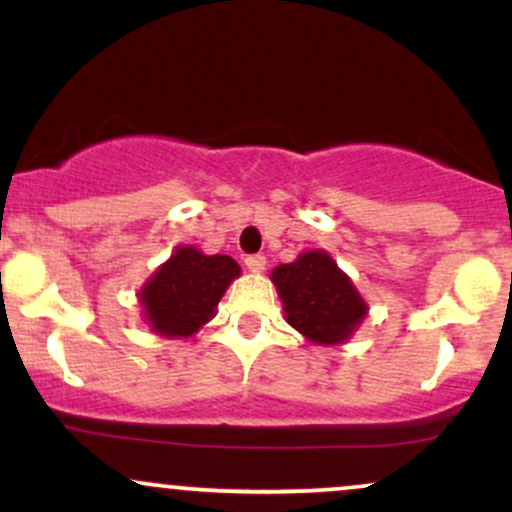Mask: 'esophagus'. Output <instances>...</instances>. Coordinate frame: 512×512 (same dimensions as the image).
Listing matches in <instances>:
<instances>
[{
	"label": "esophagus",
	"instance_id": "esophagus-1",
	"mask_svg": "<svg viewBox=\"0 0 512 512\" xmlns=\"http://www.w3.org/2000/svg\"><path fill=\"white\" fill-rule=\"evenodd\" d=\"M245 264H248V269L252 274H260V272H264V267H267V257L250 255V257H245Z\"/></svg>",
	"mask_w": 512,
	"mask_h": 512
}]
</instances>
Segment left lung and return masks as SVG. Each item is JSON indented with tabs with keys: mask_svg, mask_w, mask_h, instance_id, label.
I'll list each match as a JSON object with an SVG mask.
<instances>
[{
	"mask_svg": "<svg viewBox=\"0 0 512 512\" xmlns=\"http://www.w3.org/2000/svg\"><path fill=\"white\" fill-rule=\"evenodd\" d=\"M286 322L317 346L349 342L368 315V303L349 274L325 250H305L272 269Z\"/></svg>",
	"mask_w": 512,
	"mask_h": 512,
	"instance_id": "obj_1",
	"label": "left lung"
}]
</instances>
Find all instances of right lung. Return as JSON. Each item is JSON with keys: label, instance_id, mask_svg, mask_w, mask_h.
Wrapping results in <instances>:
<instances>
[{"label": "right lung", "instance_id": "add662e5", "mask_svg": "<svg viewBox=\"0 0 512 512\" xmlns=\"http://www.w3.org/2000/svg\"><path fill=\"white\" fill-rule=\"evenodd\" d=\"M238 276L240 264L233 257L178 245L137 293L144 322L158 337H192L216 315L223 293Z\"/></svg>", "mask_w": 512, "mask_h": 512}]
</instances>
